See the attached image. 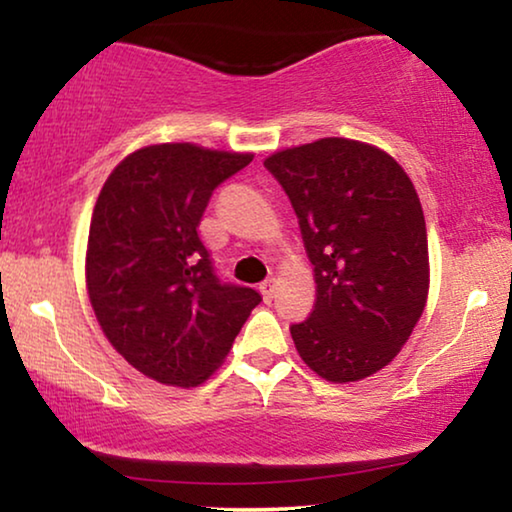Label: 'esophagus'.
<instances>
[{
    "label": "esophagus",
    "instance_id": "esophagus-1",
    "mask_svg": "<svg viewBox=\"0 0 512 512\" xmlns=\"http://www.w3.org/2000/svg\"><path fill=\"white\" fill-rule=\"evenodd\" d=\"M258 291H261L265 303H270L272 296H275V279H265V282H261V286H258Z\"/></svg>",
    "mask_w": 512,
    "mask_h": 512
}]
</instances>
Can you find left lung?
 <instances>
[{
  "label": "left lung",
  "mask_w": 512,
  "mask_h": 512,
  "mask_svg": "<svg viewBox=\"0 0 512 512\" xmlns=\"http://www.w3.org/2000/svg\"><path fill=\"white\" fill-rule=\"evenodd\" d=\"M289 195L317 300L291 326L307 366L328 382L377 373L408 342L429 293V244L417 191L389 153L326 137L265 158Z\"/></svg>",
  "instance_id": "left-lung-1"
}]
</instances>
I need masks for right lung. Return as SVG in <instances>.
<instances>
[{
    "label": "right lung",
    "mask_w": 512,
    "mask_h": 512,
    "mask_svg": "<svg viewBox=\"0 0 512 512\" xmlns=\"http://www.w3.org/2000/svg\"><path fill=\"white\" fill-rule=\"evenodd\" d=\"M251 158L153 144L104 181L88 233L90 305L116 352L151 380L198 387L261 303L258 291L216 277L198 235L214 188Z\"/></svg>",
    "instance_id": "add662e5"
}]
</instances>
